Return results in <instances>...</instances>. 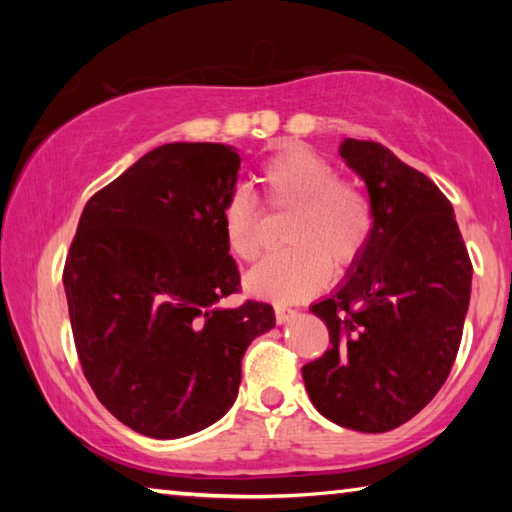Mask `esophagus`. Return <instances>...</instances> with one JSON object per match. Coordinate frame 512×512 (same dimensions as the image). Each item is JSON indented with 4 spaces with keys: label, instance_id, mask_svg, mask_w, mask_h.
Returning <instances> with one entry per match:
<instances>
[{
    "label": "esophagus",
    "instance_id": "esophagus-1",
    "mask_svg": "<svg viewBox=\"0 0 512 512\" xmlns=\"http://www.w3.org/2000/svg\"><path fill=\"white\" fill-rule=\"evenodd\" d=\"M298 316V311L296 309H289V307H282V305H275V320L280 325H284V323H289V320H293Z\"/></svg>",
    "mask_w": 512,
    "mask_h": 512
}]
</instances>
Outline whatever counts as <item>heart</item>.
Listing matches in <instances>:
<instances>
[{
    "instance_id": "obj_1",
    "label": "heart",
    "mask_w": 512,
    "mask_h": 512,
    "mask_svg": "<svg viewBox=\"0 0 512 512\" xmlns=\"http://www.w3.org/2000/svg\"><path fill=\"white\" fill-rule=\"evenodd\" d=\"M259 180L268 203L291 207L284 241L289 248L268 255L246 277L253 296L298 302L323 287L329 264L343 268L366 248L372 230L368 198L359 187L336 178L323 155L291 144L264 164ZM223 232L232 255L253 262L262 253L259 212L239 189L225 203Z\"/></svg>"
}]
</instances>
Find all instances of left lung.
<instances>
[{"mask_svg": "<svg viewBox=\"0 0 512 512\" xmlns=\"http://www.w3.org/2000/svg\"><path fill=\"white\" fill-rule=\"evenodd\" d=\"M339 155L366 183L372 230L327 298L329 348L302 366L311 404L345 429L384 433L409 422L445 384L470 307L472 262L445 194L370 140Z\"/></svg>", "mask_w": 512, "mask_h": 512, "instance_id": "1", "label": "left lung"}]
</instances>
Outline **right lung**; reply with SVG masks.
<instances>
[{"label":"right lung","instance_id":"right-lung-1","mask_svg":"<svg viewBox=\"0 0 512 512\" xmlns=\"http://www.w3.org/2000/svg\"><path fill=\"white\" fill-rule=\"evenodd\" d=\"M239 167L235 146L162 144L83 207L63 273L76 352L99 402L142 436L221 420L248 345L275 327L266 302L219 307L239 289L223 232Z\"/></svg>","mask_w":512,"mask_h":512}]
</instances>
